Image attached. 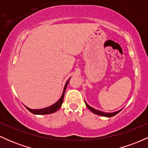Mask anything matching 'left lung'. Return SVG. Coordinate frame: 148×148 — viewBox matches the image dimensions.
<instances>
[{
    "mask_svg": "<svg viewBox=\"0 0 148 148\" xmlns=\"http://www.w3.org/2000/svg\"><path fill=\"white\" fill-rule=\"evenodd\" d=\"M85 102H86V106L88 107V108L89 110H90V111L92 112L93 113H95V114H97V115H101V116H104V117H108V118H110V117H113L116 114H118L120 111H121V110H120V111H118L116 112H113V113H106V112H103V111H99V110H97L95 108H92V107H91L90 106H89V105L87 103H86V101H85Z\"/></svg>",
    "mask_w": 148,
    "mask_h": 148,
    "instance_id": "8db88e82",
    "label": "left lung"
}]
</instances>
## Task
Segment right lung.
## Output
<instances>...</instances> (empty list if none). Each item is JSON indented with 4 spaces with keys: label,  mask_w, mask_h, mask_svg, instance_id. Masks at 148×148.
Wrapping results in <instances>:
<instances>
[{
    "label": "right lung",
    "mask_w": 148,
    "mask_h": 148,
    "mask_svg": "<svg viewBox=\"0 0 148 148\" xmlns=\"http://www.w3.org/2000/svg\"><path fill=\"white\" fill-rule=\"evenodd\" d=\"M69 80H70V78H69L68 81H67V83H66L65 85H64L62 96H61L60 99H59L57 102L53 103V104L51 105V106L46 107V108H41V109H31V108L25 106L27 109H28L30 112H31L32 113H33V114H35V115H47V114H51V113H55V112L57 111L60 108L61 106H62V103L63 102L64 92H65L66 88H67V85H68L69 82Z\"/></svg>",
    "instance_id": "obj_1"
}]
</instances>
